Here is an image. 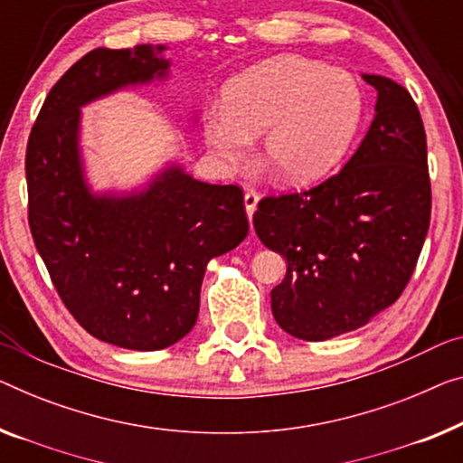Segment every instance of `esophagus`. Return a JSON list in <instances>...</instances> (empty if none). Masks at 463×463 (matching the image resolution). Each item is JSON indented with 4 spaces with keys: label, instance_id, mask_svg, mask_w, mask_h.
<instances>
[{
    "label": "esophagus",
    "instance_id": "esophagus-1",
    "mask_svg": "<svg viewBox=\"0 0 463 463\" xmlns=\"http://www.w3.org/2000/svg\"><path fill=\"white\" fill-rule=\"evenodd\" d=\"M258 202H260L258 193H255V191H247L245 193V212H247V216H250V220L253 218L255 208H258Z\"/></svg>",
    "mask_w": 463,
    "mask_h": 463
}]
</instances>
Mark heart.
<instances>
[{
	"mask_svg": "<svg viewBox=\"0 0 463 463\" xmlns=\"http://www.w3.org/2000/svg\"><path fill=\"white\" fill-rule=\"evenodd\" d=\"M226 106H210L203 135L218 160L234 164L266 133L264 157L291 184L326 178L360 133L365 101L354 74L322 61L276 58L241 72Z\"/></svg>",
	"mask_w": 463,
	"mask_h": 463,
	"instance_id": "heart-1",
	"label": "heart"
}]
</instances>
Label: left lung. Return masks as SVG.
I'll return each instance as SVG.
<instances>
[{
    "instance_id": "obj_1",
    "label": "left lung",
    "mask_w": 463,
    "mask_h": 463,
    "mask_svg": "<svg viewBox=\"0 0 463 463\" xmlns=\"http://www.w3.org/2000/svg\"><path fill=\"white\" fill-rule=\"evenodd\" d=\"M376 116L351 160L318 187L264 197L253 226L287 260L272 288L279 326L326 341L368 324L408 287L430 226L422 116L408 89L364 74Z\"/></svg>"
}]
</instances>
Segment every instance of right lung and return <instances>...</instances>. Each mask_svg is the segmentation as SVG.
<instances>
[{"mask_svg":"<svg viewBox=\"0 0 463 463\" xmlns=\"http://www.w3.org/2000/svg\"><path fill=\"white\" fill-rule=\"evenodd\" d=\"M164 45L98 50L52 87L26 145L29 226L68 312L95 339L157 351L195 326L205 266L250 232L237 184L168 165L143 191L95 195L82 172L80 108L165 79Z\"/></svg>","mask_w":463,"mask_h":463,"instance_id":"1","label":"right lung"}]
</instances>
